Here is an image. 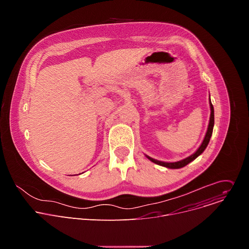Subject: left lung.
<instances>
[{"label":"left lung","mask_w":249,"mask_h":249,"mask_svg":"<svg viewBox=\"0 0 249 249\" xmlns=\"http://www.w3.org/2000/svg\"><path fill=\"white\" fill-rule=\"evenodd\" d=\"M210 108H211V115H210V121H209V125H208V130H207V133L205 135V138L202 142L201 146L199 147V149L193 154L191 155L190 157L184 159V160H181L179 161H175V162H164V161H160V160H157L153 158H150L149 156H146L151 161L159 164V165H161V166H165L167 168H181L185 165H187L189 162H191L192 160H194L197 157H199L204 151L205 149L207 148L209 142H210V139H211V136H212V133H213V128H214V123H215V118H214V107H213V104L211 102V99H210Z\"/></svg>","instance_id":"obj_1"}]
</instances>
